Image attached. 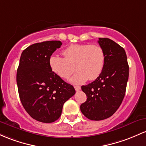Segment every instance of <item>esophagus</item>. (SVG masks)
Instances as JSON below:
<instances>
[{
    "label": "esophagus",
    "mask_w": 146,
    "mask_h": 146,
    "mask_svg": "<svg viewBox=\"0 0 146 146\" xmlns=\"http://www.w3.org/2000/svg\"><path fill=\"white\" fill-rule=\"evenodd\" d=\"M74 87H75V89H76V91H80L81 89V87L80 86H75Z\"/></svg>",
    "instance_id": "esophagus-1"
}]
</instances>
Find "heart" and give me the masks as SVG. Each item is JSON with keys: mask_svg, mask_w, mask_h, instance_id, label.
<instances>
[{"mask_svg": "<svg viewBox=\"0 0 146 146\" xmlns=\"http://www.w3.org/2000/svg\"><path fill=\"white\" fill-rule=\"evenodd\" d=\"M64 57L52 55L48 63L51 70L62 79H70L73 84H82L89 79L94 80L101 75L105 63L103 49L98 45L71 44L62 51Z\"/></svg>", "mask_w": 146, "mask_h": 146, "instance_id": "heart-1", "label": "heart"}]
</instances>
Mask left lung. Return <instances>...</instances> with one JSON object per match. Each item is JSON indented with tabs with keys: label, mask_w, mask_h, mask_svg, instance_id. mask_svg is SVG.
Listing matches in <instances>:
<instances>
[{
	"label": "left lung",
	"mask_w": 146,
	"mask_h": 146,
	"mask_svg": "<svg viewBox=\"0 0 146 146\" xmlns=\"http://www.w3.org/2000/svg\"><path fill=\"white\" fill-rule=\"evenodd\" d=\"M98 42L105 52L104 69L95 81L81 87L86 100L80 110L92 121L106 119L116 111L124 98L129 77L124 48L108 38H99Z\"/></svg>",
	"instance_id": "1"
}]
</instances>
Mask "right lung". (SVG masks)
<instances>
[{
  "label": "right lung",
  "instance_id": "right-lung-1",
  "mask_svg": "<svg viewBox=\"0 0 146 146\" xmlns=\"http://www.w3.org/2000/svg\"><path fill=\"white\" fill-rule=\"evenodd\" d=\"M62 45L60 41L36 43L21 55L17 73L19 98L25 111L39 122L57 121L64 102L76 94L71 84L50 68L49 57Z\"/></svg>",
  "mask_w": 146,
  "mask_h": 146
}]
</instances>
